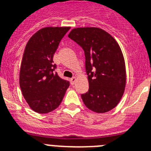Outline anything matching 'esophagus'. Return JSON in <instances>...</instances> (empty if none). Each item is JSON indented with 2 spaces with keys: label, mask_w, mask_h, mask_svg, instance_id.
I'll use <instances>...</instances> for the list:
<instances>
[{
  "label": "esophagus",
  "mask_w": 151,
  "mask_h": 151,
  "mask_svg": "<svg viewBox=\"0 0 151 151\" xmlns=\"http://www.w3.org/2000/svg\"><path fill=\"white\" fill-rule=\"evenodd\" d=\"M76 77H73V78H72L71 79H70V83H71V85H74L75 82H76Z\"/></svg>",
  "instance_id": "esophagus-1"
}]
</instances>
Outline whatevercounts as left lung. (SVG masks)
<instances>
[{"mask_svg":"<svg viewBox=\"0 0 151 151\" xmlns=\"http://www.w3.org/2000/svg\"><path fill=\"white\" fill-rule=\"evenodd\" d=\"M68 37L85 51L89 89L82 94L84 104L95 113L110 111L120 101L126 83L120 47L113 36L99 28H76Z\"/></svg>","mask_w":151,"mask_h":151,"instance_id":"8db88e82","label":"left lung"}]
</instances>
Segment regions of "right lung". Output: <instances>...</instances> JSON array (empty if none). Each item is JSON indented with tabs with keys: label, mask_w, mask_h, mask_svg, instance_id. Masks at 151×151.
Returning <instances> with one entry per match:
<instances>
[{
	"label": "right lung",
	"mask_w": 151,
	"mask_h": 151,
	"mask_svg": "<svg viewBox=\"0 0 151 151\" xmlns=\"http://www.w3.org/2000/svg\"><path fill=\"white\" fill-rule=\"evenodd\" d=\"M70 27H45L35 33L22 55L19 85L22 95L32 110L47 113L62 102L69 82L54 69V53Z\"/></svg>",
	"instance_id": "add662e5"
}]
</instances>
